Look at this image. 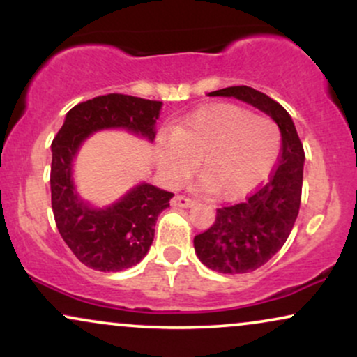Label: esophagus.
Wrapping results in <instances>:
<instances>
[{"label":"esophagus","mask_w":357,"mask_h":357,"mask_svg":"<svg viewBox=\"0 0 357 357\" xmlns=\"http://www.w3.org/2000/svg\"><path fill=\"white\" fill-rule=\"evenodd\" d=\"M171 204H173V206H176V208H190V206H192V204H195V202H192V199H190V198H186V196L176 195L174 198L171 199Z\"/></svg>","instance_id":"esophagus-1"}]
</instances>
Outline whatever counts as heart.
Segmentation results:
<instances>
[{"label":"heart","instance_id":"heart-1","mask_svg":"<svg viewBox=\"0 0 357 357\" xmlns=\"http://www.w3.org/2000/svg\"><path fill=\"white\" fill-rule=\"evenodd\" d=\"M280 153V130L272 119L235 104L191 114L173 136L158 141V161L171 181L190 174L199 158L202 188L221 199L247 196L264 181Z\"/></svg>","mask_w":357,"mask_h":357}]
</instances>
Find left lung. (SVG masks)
<instances>
[{"mask_svg":"<svg viewBox=\"0 0 357 357\" xmlns=\"http://www.w3.org/2000/svg\"><path fill=\"white\" fill-rule=\"evenodd\" d=\"M208 96L247 102L272 117L280 129L282 153L272 179L247 202L216 210L215 223L195 236V252L204 267L220 273L253 272L284 247L296 223L304 178V147L289 112L265 93L240 85Z\"/></svg>","mask_w":357,"mask_h":357,"instance_id":"obj_1","label":"left lung"}]
</instances>
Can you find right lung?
Segmentation results:
<instances>
[{"mask_svg": "<svg viewBox=\"0 0 357 357\" xmlns=\"http://www.w3.org/2000/svg\"><path fill=\"white\" fill-rule=\"evenodd\" d=\"M162 102L109 93L82 102L65 116L52 142V210L61 238L84 265L99 272H121L149 252L159 213L173 192L137 183L105 206H93L77 191L73 165L92 134L121 129L147 142L155 137Z\"/></svg>", "mask_w": 357, "mask_h": 357, "instance_id": "right-lung-1", "label": "right lung"}]
</instances>
